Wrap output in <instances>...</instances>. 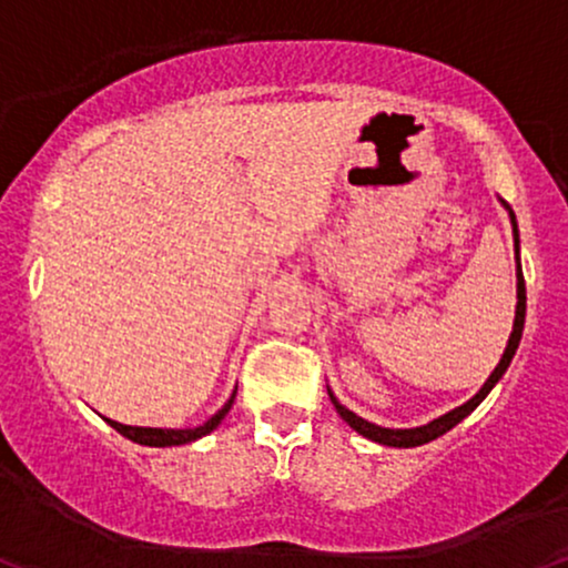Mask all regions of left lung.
<instances>
[{"label": "left lung", "mask_w": 568, "mask_h": 568, "mask_svg": "<svg viewBox=\"0 0 568 568\" xmlns=\"http://www.w3.org/2000/svg\"><path fill=\"white\" fill-rule=\"evenodd\" d=\"M500 202H503V200H500ZM503 205H506V202H503ZM506 207H508V205H506ZM508 213H510V223H514V250H516V300H519V303H516L514 332H510L508 345H506V353H503L500 363H498V366H495L493 374H489V379L485 382V387H481V389L477 392V395L471 397V400L464 403V405H458V408H453L450 413H445V416L434 418V422H429V424L416 426V429H384V426L371 424V422H366V418L355 416L353 410H347L345 405H342V403L337 400V397L332 395V389H328V397H332L334 408H337L339 416L345 418V422H347L349 426H353L355 432L363 434V437H366V439H374V443H379V445H389V447H418V445L432 443V439L443 437L445 432H450L455 424L464 422V418L468 416V413H471L474 408H477V405H479L481 400H485V397L489 395V389H493L495 384L500 382V376L506 374V368L510 366V361H514V355H516V347H519V342H521L524 316H527V286H524L521 257H519V226H516V215H514V210L508 207Z\"/></svg>", "instance_id": "1"}]
</instances>
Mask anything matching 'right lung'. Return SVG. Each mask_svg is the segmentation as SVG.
I'll use <instances>...</instances> for the list:
<instances>
[{"instance_id": "add662e5", "label": "right lung", "mask_w": 568, "mask_h": 568, "mask_svg": "<svg viewBox=\"0 0 568 568\" xmlns=\"http://www.w3.org/2000/svg\"><path fill=\"white\" fill-rule=\"evenodd\" d=\"M234 397L236 392H231V397L226 400V405L215 413L213 418H207L202 426H194V429H152V426H125V424H118L113 418H104L110 426H113L115 432H121L123 437H129L131 443H139V445H150V447H171V445H186V443H194V439L205 437L219 426L223 418H226V413L231 410V405H234Z\"/></svg>"}]
</instances>
